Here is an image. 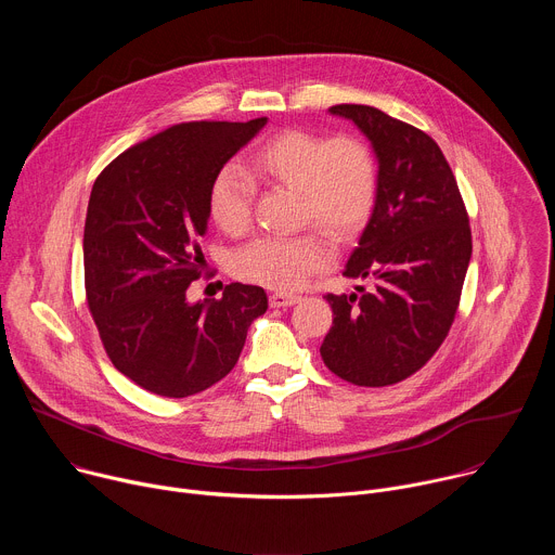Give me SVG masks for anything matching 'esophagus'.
<instances>
[{"label":"esophagus","instance_id":"esophagus-1","mask_svg":"<svg viewBox=\"0 0 555 555\" xmlns=\"http://www.w3.org/2000/svg\"><path fill=\"white\" fill-rule=\"evenodd\" d=\"M298 300H300V296L287 294V292H274V294H270V305H272V307H287V305H294V302H298Z\"/></svg>","mask_w":555,"mask_h":555}]
</instances>
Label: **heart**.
Returning a JSON list of instances; mask_svg holds the SVG:
<instances>
[{"label": "heart", "instance_id": "b5f03b06", "mask_svg": "<svg viewBox=\"0 0 555 555\" xmlns=\"http://www.w3.org/2000/svg\"><path fill=\"white\" fill-rule=\"evenodd\" d=\"M248 171L298 191L300 223H319L338 240L362 228L377 195L375 155L351 133L323 138L302 129L283 131L250 157ZM253 195L246 173L221 169L208 191L212 221L228 234H244L253 223ZM332 259L334 248L325 232L313 228L294 236H259L234 253L232 270L244 281L292 292Z\"/></svg>", "mask_w": 555, "mask_h": 555}]
</instances>
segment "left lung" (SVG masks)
Returning a JSON list of instances; mask_svg holds the SVG:
<instances>
[{"label":"left lung","instance_id":"8db88e82","mask_svg":"<svg viewBox=\"0 0 555 555\" xmlns=\"http://www.w3.org/2000/svg\"><path fill=\"white\" fill-rule=\"evenodd\" d=\"M371 140L377 195L345 276L366 292L325 294L334 325L323 362L356 386H388L417 373L446 340L472 257L469 217L439 144L369 105H334Z\"/></svg>","mask_w":555,"mask_h":555}]
</instances>
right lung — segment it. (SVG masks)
I'll return each instance as SVG.
<instances>
[{"label":"right lung","instance_id":"obj_1","mask_svg":"<svg viewBox=\"0 0 555 555\" xmlns=\"http://www.w3.org/2000/svg\"><path fill=\"white\" fill-rule=\"evenodd\" d=\"M268 118L173 125L112 160L96 178L83 234L86 296L112 364L163 398H189L225 377L263 287L230 283L219 300H186L202 276L208 191Z\"/></svg>","mask_w":555,"mask_h":555}]
</instances>
